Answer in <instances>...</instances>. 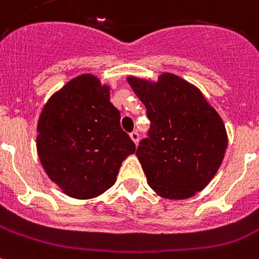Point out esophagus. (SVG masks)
<instances>
[{"mask_svg": "<svg viewBox=\"0 0 259 259\" xmlns=\"http://www.w3.org/2000/svg\"><path fill=\"white\" fill-rule=\"evenodd\" d=\"M130 138L133 140L134 144H138V141H140V134H138V132H132L130 133Z\"/></svg>", "mask_w": 259, "mask_h": 259, "instance_id": "34e87169", "label": "esophagus"}]
</instances>
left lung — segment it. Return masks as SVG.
<instances>
[{
    "mask_svg": "<svg viewBox=\"0 0 259 259\" xmlns=\"http://www.w3.org/2000/svg\"><path fill=\"white\" fill-rule=\"evenodd\" d=\"M150 121L136 154L148 184L163 198L184 199L215 176L228 146L222 119L198 89L174 74L158 82L129 77Z\"/></svg>",
    "mask_w": 259,
    "mask_h": 259,
    "instance_id": "8db88e82",
    "label": "left lung"
}]
</instances>
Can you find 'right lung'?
I'll return each instance as SVG.
<instances>
[{
	"label": "right lung",
	"mask_w": 259,
	"mask_h": 259,
	"mask_svg": "<svg viewBox=\"0 0 259 259\" xmlns=\"http://www.w3.org/2000/svg\"><path fill=\"white\" fill-rule=\"evenodd\" d=\"M119 119L109 88L92 74L71 79L45 105L37 150L46 174L65 194L94 198L114 185L122 161L136 151Z\"/></svg>",
	"instance_id": "1"
}]
</instances>
